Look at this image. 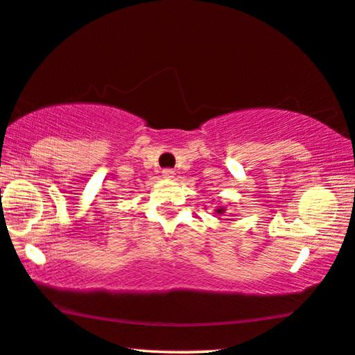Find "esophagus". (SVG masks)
Instances as JSON below:
<instances>
[{"mask_svg": "<svg viewBox=\"0 0 355 355\" xmlns=\"http://www.w3.org/2000/svg\"><path fill=\"white\" fill-rule=\"evenodd\" d=\"M173 175H175V172H173L172 168H164V171H162V177L166 180H172Z\"/></svg>", "mask_w": 355, "mask_h": 355, "instance_id": "esophagus-1", "label": "esophagus"}]
</instances>
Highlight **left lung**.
I'll return each mask as SVG.
<instances>
[{
    "mask_svg": "<svg viewBox=\"0 0 355 355\" xmlns=\"http://www.w3.org/2000/svg\"><path fill=\"white\" fill-rule=\"evenodd\" d=\"M225 211H227V209H223V207H222V209H216V212H217V214H220V216H222V214L225 212Z\"/></svg>",
    "mask_w": 355,
    "mask_h": 355,
    "instance_id": "obj_1",
    "label": "left lung"
}]
</instances>
